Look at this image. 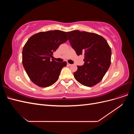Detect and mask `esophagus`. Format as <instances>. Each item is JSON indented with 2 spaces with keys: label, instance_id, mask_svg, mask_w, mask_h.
I'll return each instance as SVG.
<instances>
[{
  "label": "esophagus",
  "instance_id": "34e87169",
  "mask_svg": "<svg viewBox=\"0 0 134 134\" xmlns=\"http://www.w3.org/2000/svg\"><path fill=\"white\" fill-rule=\"evenodd\" d=\"M67 65H68V66H71L72 65V64H70L69 63H67Z\"/></svg>",
  "mask_w": 134,
  "mask_h": 134
}]
</instances>
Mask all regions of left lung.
Masks as SVG:
<instances>
[{
	"mask_svg": "<svg viewBox=\"0 0 134 134\" xmlns=\"http://www.w3.org/2000/svg\"><path fill=\"white\" fill-rule=\"evenodd\" d=\"M69 41L77 55H84V64L78 66L75 79L84 86L98 83L111 64V50L102 36L92 32L74 30L67 32Z\"/></svg>",
	"mask_w": 134,
	"mask_h": 134,
	"instance_id": "left-lung-1",
	"label": "left lung"
}]
</instances>
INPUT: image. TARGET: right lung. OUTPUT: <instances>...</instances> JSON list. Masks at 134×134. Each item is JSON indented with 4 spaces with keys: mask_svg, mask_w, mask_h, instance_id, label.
Returning a JSON list of instances; mask_svg holds the SVG:
<instances>
[{
    "mask_svg": "<svg viewBox=\"0 0 134 134\" xmlns=\"http://www.w3.org/2000/svg\"><path fill=\"white\" fill-rule=\"evenodd\" d=\"M68 40L65 32L60 30L41 32L28 40L22 51V64L34 83L47 87L59 79L66 62L58 63L50 58L61 44Z\"/></svg>",
    "mask_w": 134,
    "mask_h": 134,
    "instance_id": "add662e5",
    "label": "right lung"
}]
</instances>
